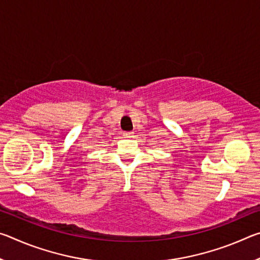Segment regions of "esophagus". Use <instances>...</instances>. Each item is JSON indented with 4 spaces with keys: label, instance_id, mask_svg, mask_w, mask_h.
I'll use <instances>...</instances> for the list:
<instances>
[{
    "label": "esophagus",
    "instance_id": "1",
    "mask_svg": "<svg viewBox=\"0 0 260 260\" xmlns=\"http://www.w3.org/2000/svg\"><path fill=\"white\" fill-rule=\"evenodd\" d=\"M122 135H124V138H126V139H131V138H133V132H124Z\"/></svg>",
    "mask_w": 260,
    "mask_h": 260
}]
</instances>
